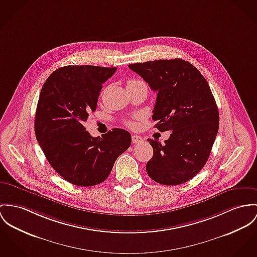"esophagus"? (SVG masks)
<instances>
[{
    "instance_id": "1",
    "label": "esophagus",
    "mask_w": 257,
    "mask_h": 257,
    "mask_svg": "<svg viewBox=\"0 0 257 257\" xmlns=\"http://www.w3.org/2000/svg\"><path fill=\"white\" fill-rule=\"evenodd\" d=\"M142 141H143V139L141 138L138 135H133V136H132V142H133V144H139V143H141Z\"/></svg>"
}]
</instances>
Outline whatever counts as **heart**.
Instances as JSON below:
<instances>
[{
    "mask_svg": "<svg viewBox=\"0 0 257 257\" xmlns=\"http://www.w3.org/2000/svg\"><path fill=\"white\" fill-rule=\"evenodd\" d=\"M136 86H146V84L142 81L139 80H128L127 81V88H132V87H136ZM127 125L130 127L134 126L133 122H127Z\"/></svg>",
    "mask_w": 257,
    "mask_h": 257,
    "instance_id": "1",
    "label": "heart"
}]
</instances>
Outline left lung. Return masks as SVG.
<instances>
[{
    "label": "left lung",
    "instance_id": "1",
    "mask_svg": "<svg viewBox=\"0 0 257 257\" xmlns=\"http://www.w3.org/2000/svg\"><path fill=\"white\" fill-rule=\"evenodd\" d=\"M129 68L158 92L155 127L160 132L172 131L163 145L148 140L154 156L147 163V173L167 186L191 180L209 158L219 128L218 107L207 81L182 59L139 62Z\"/></svg>",
    "mask_w": 257,
    "mask_h": 257
}]
</instances>
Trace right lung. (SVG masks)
<instances>
[{"label":"right lung","instance_id":"right-lung-1","mask_svg":"<svg viewBox=\"0 0 257 257\" xmlns=\"http://www.w3.org/2000/svg\"><path fill=\"white\" fill-rule=\"evenodd\" d=\"M116 67L68 65L44 83L35 115V134L51 166L67 182L90 187L108 177L115 160L131 145L128 131L113 128L94 138L83 126L95 111L102 83Z\"/></svg>","mask_w":257,"mask_h":257}]
</instances>
